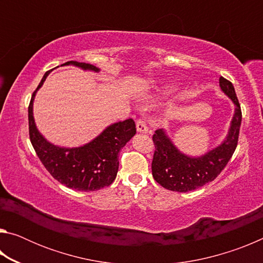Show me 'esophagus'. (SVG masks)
<instances>
[{
    "label": "esophagus",
    "mask_w": 263,
    "mask_h": 263,
    "mask_svg": "<svg viewBox=\"0 0 263 263\" xmlns=\"http://www.w3.org/2000/svg\"><path fill=\"white\" fill-rule=\"evenodd\" d=\"M137 131L139 133H148L149 130L144 119H138L137 121Z\"/></svg>",
    "instance_id": "1"
}]
</instances>
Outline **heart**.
<instances>
[{"label":"heart","mask_w":263,"mask_h":263,"mask_svg":"<svg viewBox=\"0 0 263 263\" xmlns=\"http://www.w3.org/2000/svg\"><path fill=\"white\" fill-rule=\"evenodd\" d=\"M179 87H177V84L175 83H168L166 86H163L161 91H160V95H171L173 92H175Z\"/></svg>","instance_id":"b5f03b06"}]
</instances>
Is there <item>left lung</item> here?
<instances>
[{"label":"left lung","instance_id":"left-lung-1","mask_svg":"<svg viewBox=\"0 0 263 263\" xmlns=\"http://www.w3.org/2000/svg\"><path fill=\"white\" fill-rule=\"evenodd\" d=\"M219 87L235 106L228 135L219 145L202 155L193 157L177 148L163 128L157 130L153 135L155 152L152 174L154 180L163 188L179 193H188L201 188L215 180L232 158L238 144L241 109L233 84L220 77Z\"/></svg>","mask_w":263,"mask_h":263}]
</instances>
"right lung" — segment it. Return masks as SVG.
<instances>
[{
	"label": "right lung",
	"instance_id": "add662e5",
	"mask_svg": "<svg viewBox=\"0 0 263 263\" xmlns=\"http://www.w3.org/2000/svg\"><path fill=\"white\" fill-rule=\"evenodd\" d=\"M61 66H75L88 72L99 73L100 68L90 64L68 61ZM51 72L45 73L35 89L29 105V132L33 148L44 166L55 180L78 191H95L110 185L118 172V153L136 135L133 119L112 123L99 136L78 147H64L48 141L35 125L33 102Z\"/></svg>",
	"mask_w": 263,
	"mask_h": 263
}]
</instances>
